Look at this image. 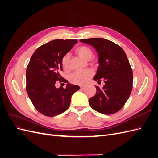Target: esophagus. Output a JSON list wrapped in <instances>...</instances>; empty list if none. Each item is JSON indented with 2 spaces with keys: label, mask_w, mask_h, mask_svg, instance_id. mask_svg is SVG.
Masks as SVG:
<instances>
[{
  "label": "esophagus",
  "mask_w": 158,
  "mask_h": 158,
  "mask_svg": "<svg viewBox=\"0 0 158 158\" xmlns=\"http://www.w3.org/2000/svg\"><path fill=\"white\" fill-rule=\"evenodd\" d=\"M85 88V86H84V85H80V89H84Z\"/></svg>",
  "instance_id": "esophagus-1"
}]
</instances>
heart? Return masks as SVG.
Instances as JSON below:
<instances>
[{"instance_id": "b5f03b06", "label": "heart", "mask_w": 158, "mask_h": 158, "mask_svg": "<svg viewBox=\"0 0 158 158\" xmlns=\"http://www.w3.org/2000/svg\"><path fill=\"white\" fill-rule=\"evenodd\" d=\"M77 54L82 58L85 60H89L92 56V51L89 47L87 46H80L76 50ZM62 66L64 70L69 69L70 64V55L66 54L61 60ZM93 75V72L90 70L84 71L75 72L70 76V81L73 83L77 84H84L88 82V79Z\"/></svg>"}]
</instances>
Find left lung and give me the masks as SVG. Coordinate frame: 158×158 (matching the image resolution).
I'll return each mask as SVG.
<instances>
[{
    "label": "left lung",
    "mask_w": 158,
    "mask_h": 158,
    "mask_svg": "<svg viewBox=\"0 0 158 158\" xmlns=\"http://www.w3.org/2000/svg\"><path fill=\"white\" fill-rule=\"evenodd\" d=\"M80 41L94 47L99 66L94 80H103L102 88L96 86V94L89 99L95 111L105 114L118 112L125 106L132 89L133 75L125 52L114 43L103 38H90Z\"/></svg>",
    "instance_id": "left-lung-1"
}]
</instances>
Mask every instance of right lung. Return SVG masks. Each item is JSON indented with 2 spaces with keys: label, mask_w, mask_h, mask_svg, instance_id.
Segmentation results:
<instances>
[{
  "label": "right lung",
  "mask_w": 158,
  "mask_h": 158,
  "mask_svg": "<svg viewBox=\"0 0 158 158\" xmlns=\"http://www.w3.org/2000/svg\"><path fill=\"white\" fill-rule=\"evenodd\" d=\"M78 43L76 40H55L40 46L31 56L26 69V91L40 113L55 117L70 106L73 94L80 89L68 83L65 88L55 87L56 81L68 82L60 74L62 58Z\"/></svg>",
  "instance_id": "1"
}]
</instances>
